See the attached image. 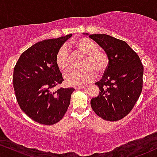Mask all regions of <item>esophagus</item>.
I'll return each mask as SVG.
<instances>
[{
  "mask_svg": "<svg viewBox=\"0 0 157 157\" xmlns=\"http://www.w3.org/2000/svg\"><path fill=\"white\" fill-rule=\"evenodd\" d=\"M75 89H76V90H84V89H86V86H76Z\"/></svg>",
  "mask_w": 157,
  "mask_h": 157,
  "instance_id": "1",
  "label": "esophagus"
}]
</instances>
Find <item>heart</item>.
<instances>
[{"mask_svg":"<svg viewBox=\"0 0 157 157\" xmlns=\"http://www.w3.org/2000/svg\"><path fill=\"white\" fill-rule=\"evenodd\" d=\"M75 48L86 55L84 69L71 68L64 74V80L69 86H83L93 81L96 77L94 68L99 72H102L107 68L109 57L103 51L98 50V45L91 39L82 38L74 42ZM71 62L70 52L65 45L58 48L55 55V63L59 69L65 71Z\"/></svg>","mask_w":157,"mask_h":157,"instance_id":"obj_1","label":"heart"}]
</instances>
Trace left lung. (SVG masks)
<instances>
[{
  "mask_svg": "<svg viewBox=\"0 0 157 157\" xmlns=\"http://www.w3.org/2000/svg\"><path fill=\"white\" fill-rule=\"evenodd\" d=\"M89 37L109 57L102 79L95 83L100 91L90 101L91 107L104 120L118 121L132 110L141 93L144 66L137 54L124 41L106 34H92Z\"/></svg>",
  "mask_w": 157,
  "mask_h": 157,
  "instance_id": "left-lung-1",
  "label": "left lung"
}]
</instances>
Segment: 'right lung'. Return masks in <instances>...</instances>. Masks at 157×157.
<instances>
[{
  "label": "right lung",
  "instance_id": "obj_1",
  "mask_svg": "<svg viewBox=\"0 0 157 157\" xmlns=\"http://www.w3.org/2000/svg\"><path fill=\"white\" fill-rule=\"evenodd\" d=\"M72 34L41 41L26 49L13 69V81L20 109L39 124L52 125L64 117L74 88H53L64 80L55 63L58 48Z\"/></svg>",
  "mask_w": 157,
  "mask_h": 157
}]
</instances>
